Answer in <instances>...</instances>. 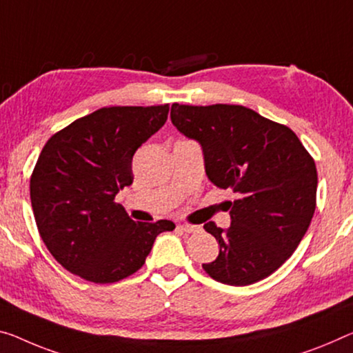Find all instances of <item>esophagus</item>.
Returning a JSON list of instances; mask_svg holds the SVG:
<instances>
[{
  "label": "esophagus",
  "instance_id": "esophagus-1",
  "mask_svg": "<svg viewBox=\"0 0 353 353\" xmlns=\"http://www.w3.org/2000/svg\"><path fill=\"white\" fill-rule=\"evenodd\" d=\"M176 229L180 232H184V233H194V232H199L200 227L189 225V224H180V225H176Z\"/></svg>",
  "mask_w": 353,
  "mask_h": 353
}]
</instances>
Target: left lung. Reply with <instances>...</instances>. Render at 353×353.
<instances>
[{"instance_id": "8db88e82", "label": "left lung", "mask_w": 353, "mask_h": 353, "mask_svg": "<svg viewBox=\"0 0 353 353\" xmlns=\"http://www.w3.org/2000/svg\"><path fill=\"white\" fill-rule=\"evenodd\" d=\"M172 123L203 148L210 181L232 189V224L203 229L219 256L203 263L210 278L249 285L283 265L305 236L317 202V169L295 132L243 105L172 104Z\"/></svg>"}]
</instances>
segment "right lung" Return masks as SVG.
Masks as SVG:
<instances>
[{
    "label": "right lung",
    "mask_w": 353,
    "mask_h": 353,
    "mask_svg": "<svg viewBox=\"0 0 353 353\" xmlns=\"http://www.w3.org/2000/svg\"><path fill=\"white\" fill-rule=\"evenodd\" d=\"M169 104L102 107L47 140L30 178L42 241L61 267L94 284L118 283L143 267L172 221L135 222L115 202L132 184V156L164 126Z\"/></svg>",
    "instance_id": "obj_1"
}]
</instances>
